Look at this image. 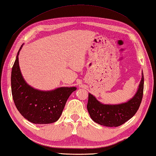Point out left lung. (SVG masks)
Segmentation results:
<instances>
[{
	"mask_svg": "<svg viewBox=\"0 0 156 156\" xmlns=\"http://www.w3.org/2000/svg\"><path fill=\"white\" fill-rule=\"evenodd\" d=\"M144 89V76L139 87L133 98L125 103L119 105H104L89 94L87 110L95 122L106 126H118L123 125L136 114L141 104Z\"/></svg>",
	"mask_w": 156,
	"mask_h": 156,
	"instance_id": "left-lung-1",
	"label": "left lung"
}]
</instances>
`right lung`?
I'll list each match as a JSON object with an SVG mask.
<instances>
[{"label": "right lung", "instance_id": "right-lung-1", "mask_svg": "<svg viewBox=\"0 0 156 156\" xmlns=\"http://www.w3.org/2000/svg\"><path fill=\"white\" fill-rule=\"evenodd\" d=\"M12 67V94L14 104L20 113L30 122L43 125L55 122L59 119L66 102L76 87H60L44 91L31 87L21 74L18 55Z\"/></svg>", "mask_w": 156, "mask_h": 156}]
</instances>
